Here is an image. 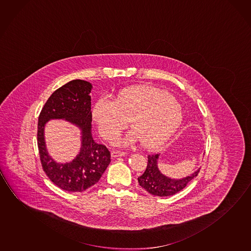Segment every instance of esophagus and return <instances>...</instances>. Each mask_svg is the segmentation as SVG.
<instances>
[{
	"label": "esophagus",
	"mask_w": 251,
	"mask_h": 251,
	"mask_svg": "<svg viewBox=\"0 0 251 251\" xmlns=\"http://www.w3.org/2000/svg\"><path fill=\"white\" fill-rule=\"evenodd\" d=\"M127 154L126 152L120 151H113L111 152L112 157H118V156H124L125 154Z\"/></svg>",
	"instance_id": "1"
}]
</instances>
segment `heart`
Instances as JSON below:
<instances>
[{
	"label": "heart",
	"instance_id": "b5f03b06",
	"mask_svg": "<svg viewBox=\"0 0 251 251\" xmlns=\"http://www.w3.org/2000/svg\"><path fill=\"white\" fill-rule=\"evenodd\" d=\"M92 116L104 139L116 138L128 121L133 131L118 143L128 145L139 140L143 146L155 149L177 131L183 120V109L165 90L135 86L121 90L113 101L100 98L94 105Z\"/></svg>",
	"mask_w": 251,
	"mask_h": 251
}]
</instances>
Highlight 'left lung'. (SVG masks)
<instances>
[{
  "mask_svg": "<svg viewBox=\"0 0 251 251\" xmlns=\"http://www.w3.org/2000/svg\"><path fill=\"white\" fill-rule=\"evenodd\" d=\"M159 157L160 154L148 155L146 170L138 177L139 185L153 196L170 197L180 192L194 178L197 177L200 171V169H198L185 177L171 178L159 170Z\"/></svg>",
  "mask_w": 251,
  "mask_h": 251,
  "instance_id": "left-lung-1",
  "label": "left lung"
}]
</instances>
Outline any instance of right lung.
Here are the masks:
<instances>
[{"label": "right lung", "instance_id": "add662e5", "mask_svg": "<svg viewBox=\"0 0 251 251\" xmlns=\"http://www.w3.org/2000/svg\"><path fill=\"white\" fill-rule=\"evenodd\" d=\"M92 89L89 81H70L51 95L39 116L37 143L43 170L55 185L70 192H82L95 185L111 162L108 149L93 138ZM50 119H64L80 130V151L70 162H56L48 154L44 132Z\"/></svg>", "mask_w": 251, "mask_h": 251}]
</instances>
